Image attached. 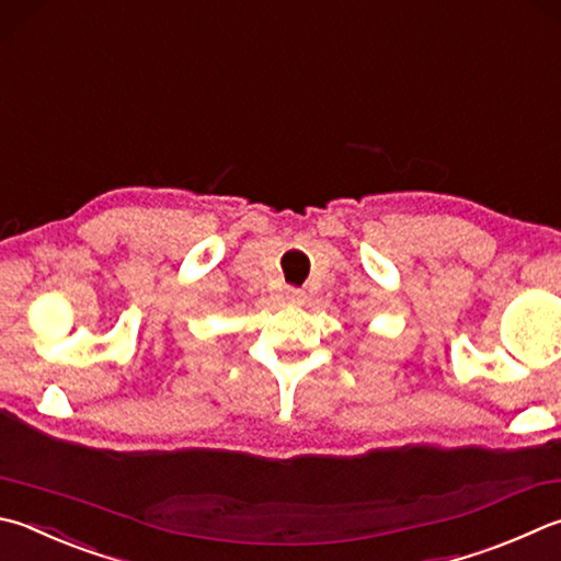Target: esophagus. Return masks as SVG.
Listing matches in <instances>:
<instances>
[{"label": "esophagus", "instance_id": "esophagus-1", "mask_svg": "<svg viewBox=\"0 0 561 561\" xmlns=\"http://www.w3.org/2000/svg\"><path fill=\"white\" fill-rule=\"evenodd\" d=\"M304 297H307V294H304L301 289H294V287L287 289V299L289 301H304Z\"/></svg>", "mask_w": 561, "mask_h": 561}]
</instances>
